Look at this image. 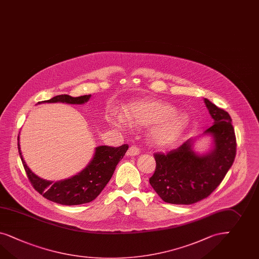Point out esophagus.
Instances as JSON below:
<instances>
[{"label":"esophagus","instance_id":"esophagus-1","mask_svg":"<svg viewBox=\"0 0 259 259\" xmlns=\"http://www.w3.org/2000/svg\"><path fill=\"white\" fill-rule=\"evenodd\" d=\"M139 154H140V149H139V147H137L136 145H132V146L129 147L128 154H130V155H138Z\"/></svg>","mask_w":259,"mask_h":259}]
</instances>
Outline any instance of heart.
<instances>
[{
	"mask_svg": "<svg viewBox=\"0 0 259 259\" xmlns=\"http://www.w3.org/2000/svg\"><path fill=\"white\" fill-rule=\"evenodd\" d=\"M124 120L131 125H155L150 139L158 147H168L180 139L186 130L189 118L183 112L176 111L174 105L156 100H145L129 105L124 112ZM114 126L123 124V119H110Z\"/></svg>",
	"mask_w": 259,
	"mask_h": 259,
	"instance_id": "obj_1",
	"label": "heart"
}]
</instances>
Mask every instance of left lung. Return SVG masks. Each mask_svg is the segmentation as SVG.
I'll use <instances>...</instances> for the list:
<instances>
[{
    "label": "left lung",
    "instance_id": "left-lung-1",
    "mask_svg": "<svg viewBox=\"0 0 259 259\" xmlns=\"http://www.w3.org/2000/svg\"><path fill=\"white\" fill-rule=\"evenodd\" d=\"M205 105L214 120L204 134L213 138V149L200 155L189 140L175 150L155 153L156 167L150 184L161 199L174 204H192L217 189L236 157L237 141L230 115L209 100Z\"/></svg>",
    "mask_w": 259,
    "mask_h": 259
}]
</instances>
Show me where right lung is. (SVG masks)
Wrapping results in <instances>:
<instances>
[{"label":"right lung","mask_w":259,"mask_h":259,"mask_svg":"<svg viewBox=\"0 0 259 259\" xmlns=\"http://www.w3.org/2000/svg\"><path fill=\"white\" fill-rule=\"evenodd\" d=\"M91 95L71 97L70 95H58L44 103H66L81 105L88 102ZM39 104V103H38ZM20 138L18 137V149L22 165L34 189L44 198L54 203L64 205H76L90 203L95 200L102 192L106 184L111 179L118 163L124 156L128 150V144L119 147L99 146L91 163L78 175L59 182H50L35 175L26 165L21 155Z\"/></svg>","instance_id":"right-lung-1"}]
</instances>
